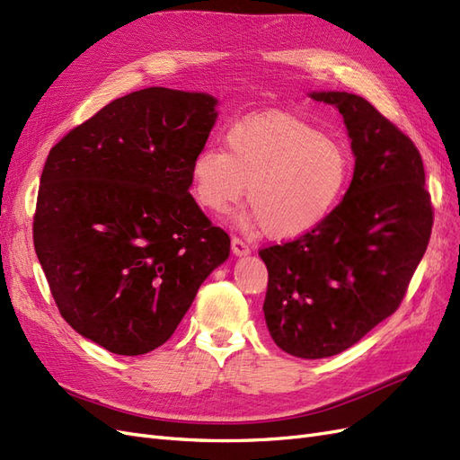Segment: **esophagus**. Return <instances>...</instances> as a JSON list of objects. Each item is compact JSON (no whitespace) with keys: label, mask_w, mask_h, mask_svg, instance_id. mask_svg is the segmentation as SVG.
I'll use <instances>...</instances> for the list:
<instances>
[{"label":"esophagus","mask_w":460,"mask_h":460,"mask_svg":"<svg viewBox=\"0 0 460 460\" xmlns=\"http://www.w3.org/2000/svg\"><path fill=\"white\" fill-rule=\"evenodd\" d=\"M232 252H234V255H238V257H245V255H249L252 253V247H249V243L247 242H243L242 238H232Z\"/></svg>","instance_id":"34e87169"}]
</instances>
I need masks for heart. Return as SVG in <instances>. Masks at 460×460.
Listing matches in <instances>:
<instances>
[{"instance_id":"b5f03b06","label":"heart","mask_w":460,"mask_h":460,"mask_svg":"<svg viewBox=\"0 0 460 460\" xmlns=\"http://www.w3.org/2000/svg\"><path fill=\"white\" fill-rule=\"evenodd\" d=\"M226 149L207 146L193 157V198L207 211L225 213L247 191L252 207L235 215V226L264 228L272 238H297L323 225L349 182L343 146L286 113L234 124Z\"/></svg>"}]
</instances>
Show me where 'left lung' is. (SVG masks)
Instances as JSON below:
<instances>
[{
  "mask_svg": "<svg viewBox=\"0 0 460 460\" xmlns=\"http://www.w3.org/2000/svg\"><path fill=\"white\" fill-rule=\"evenodd\" d=\"M309 97L341 113L353 180L323 225L259 255L269 270L262 311L274 343L299 358H324L395 313L424 257L434 213L422 157L405 134L360 95Z\"/></svg>",
  "mask_w": 460,
  "mask_h": 460,
  "instance_id": "1",
  "label": "left lung"
}]
</instances>
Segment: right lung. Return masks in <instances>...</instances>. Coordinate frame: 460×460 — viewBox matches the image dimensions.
<instances>
[{"mask_svg":"<svg viewBox=\"0 0 460 460\" xmlns=\"http://www.w3.org/2000/svg\"><path fill=\"white\" fill-rule=\"evenodd\" d=\"M217 105L203 92H132L49 151L36 255L61 316L111 353L157 349L230 255L228 234L190 193Z\"/></svg>","mask_w":460,"mask_h":460,"instance_id":"right-lung-1","label":"right lung"}]
</instances>
